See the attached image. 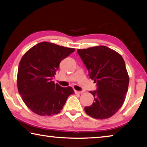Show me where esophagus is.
<instances>
[{"mask_svg":"<svg viewBox=\"0 0 147 147\" xmlns=\"http://www.w3.org/2000/svg\"><path fill=\"white\" fill-rule=\"evenodd\" d=\"M75 93H76V94H82V93H83V91H75Z\"/></svg>","mask_w":147,"mask_h":147,"instance_id":"1","label":"esophagus"}]
</instances>
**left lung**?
Wrapping results in <instances>:
<instances>
[{
    "mask_svg": "<svg viewBox=\"0 0 147 147\" xmlns=\"http://www.w3.org/2000/svg\"><path fill=\"white\" fill-rule=\"evenodd\" d=\"M77 53L97 87L90 91L94 101L84 108L86 113L97 119L111 117L123 106L128 91L129 76L123 57L106 46L78 49Z\"/></svg>",
    "mask_w": 147,
    "mask_h": 147,
    "instance_id": "left-lung-1",
    "label": "left lung"
}]
</instances>
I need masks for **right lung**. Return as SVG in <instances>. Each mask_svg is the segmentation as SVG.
I'll return each instance as SVG.
<instances>
[{
  "mask_svg": "<svg viewBox=\"0 0 147 147\" xmlns=\"http://www.w3.org/2000/svg\"><path fill=\"white\" fill-rule=\"evenodd\" d=\"M74 51L49 42H41L30 49L20 61L17 88L24 104L33 112L52 116L60 112L71 87L63 88L52 80L62 59Z\"/></svg>",
  "mask_w": 147,
  "mask_h": 147,
  "instance_id": "1",
  "label": "right lung"
}]
</instances>
